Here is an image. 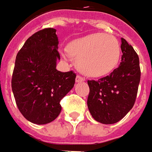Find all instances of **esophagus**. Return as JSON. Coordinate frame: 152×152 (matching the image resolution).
<instances>
[{
	"mask_svg": "<svg viewBox=\"0 0 152 152\" xmlns=\"http://www.w3.org/2000/svg\"><path fill=\"white\" fill-rule=\"evenodd\" d=\"M82 81H85V78L84 77H82V76H76V82H82Z\"/></svg>",
	"mask_w": 152,
	"mask_h": 152,
	"instance_id": "34e87169",
	"label": "esophagus"
}]
</instances>
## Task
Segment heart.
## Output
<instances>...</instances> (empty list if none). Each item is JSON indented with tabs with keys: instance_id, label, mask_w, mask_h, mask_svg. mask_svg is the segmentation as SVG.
Segmentation results:
<instances>
[{
	"instance_id": "obj_1",
	"label": "heart",
	"mask_w": 152,
	"mask_h": 152,
	"mask_svg": "<svg viewBox=\"0 0 152 152\" xmlns=\"http://www.w3.org/2000/svg\"><path fill=\"white\" fill-rule=\"evenodd\" d=\"M68 53L83 75L102 77L117 67L121 48L115 37L96 33L73 41L68 46Z\"/></svg>"
}]
</instances>
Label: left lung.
Here are the masks:
<instances>
[{"label": "left lung", "instance_id": "8db88e82", "mask_svg": "<svg viewBox=\"0 0 152 152\" xmlns=\"http://www.w3.org/2000/svg\"><path fill=\"white\" fill-rule=\"evenodd\" d=\"M123 55L118 68L109 76L88 81L87 107L93 118L104 124L118 122L133 107L140 80L138 55L121 39Z\"/></svg>", "mask_w": 152, "mask_h": 152}]
</instances>
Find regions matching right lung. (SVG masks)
I'll return each mask as SVG.
<instances>
[{"label":"right lung","mask_w":152,"mask_h":152,"mask_svg":"<svg viewBox=\"0 0 152 152\" xmlns=\"http://www.w3.org/2000/svg\"><path fill=\"white\" fill-rule=\"evenodd\" d=\"M56 29L45 28L25 42L15 61L12 88L19 111L31 123L46 124L60 114V102L73 88V71L56 70L60 60Z\"/></svg>","instance_id":"right-lung-1"}]
</instances>
